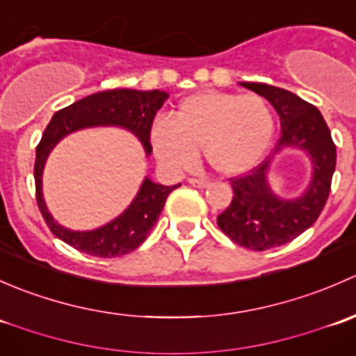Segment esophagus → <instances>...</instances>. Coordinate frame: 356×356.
I'll use <instances>...</instances> for the list:
<instances>
[{
    "mask_svg": "<svg viewBox=\"0 0 356 356\" xmlns=\"http://www.w3.org/2000/svg\"><path fill=\"white\" fill-rule=\"evenodd\" d=\"M189 184L195 186V188L203 189V188H207V186H208V181H207V179H189Z\"/></svg>",
    "mask_w": 356,
    "mask_h": 356,
    "instance_id": "1",
    "label": "esophagus"
}]
</instances>
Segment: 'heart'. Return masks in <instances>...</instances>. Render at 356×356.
Wrapping results in <instances>:
<instances>
[{
    "instance_id": "b5f03b06",
    "label": "heart",
    "mask_w": 356,
    "mask_h": 356,
    "mask_svg": "<svg viewBox=\"0 0 356 356\" xmlns=\"http://www.w3.org/2000/svg\"><path fill=\"white\" fill-rule=\"evenodd\" d=\"M274 136V111L261 96L208 89L182 99L172 120L155 122L152 145L174 170L191 168L203 148L215 170L241 175L267 156Z\"/></svg>"
}]
</instances>
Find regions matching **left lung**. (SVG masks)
Returning a JSON list of instances; mask_svg holds the SVG:
<instances>
[{
    "label": "left lung",
    "mask_w": 356,
    "mask_h": 356,
    "mask_svg": "<svg viewBox=\"0 0 356 356\" xmlns=\"http://www.w3.org/2000/svg\"><path fill=\"white\" fill-rule=\"evenodd\" d=\"M239 84L274 106L281 120V139L250 174L231 179L234 196L217 224L239 246L265 251L293 241L315 224L331 191L336 146L321 111L300 96L258 82ZM284 149H300L311 160V179L296 199H282L268 182L271 165Z\"/></svg>",
    "instance_id": "left-lung-1"
}]
</instances>
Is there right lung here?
I'll return each instance as SVG.
<instances>
[{"label":"right lung","instance_id":"add662e5","mask_svg":"<svg viewBox=\"0 0 356 356\" xmlns=\"http://www.w3.org/2000/svg\"><path fill=\"white\" fill-rule=\"evenodd\" d=\"M167 91H138V89H111L89 95L79 102L72 103L53 115L51 122L42 132L41 143L35 148V198L38 207L44 217L46 224L53 234L67 245L74 246L82 253L92 257L113 258L134 251L148 238L149 231L156 224L167 196L177 186H163L145 177L138 195L118 217L92 231H72L58 224L49 213L42 196V172L46 160L56 145L68 134L91 127H120L132 132L143 145L146 156L152 155V132L153 118L161 108Z\"/></svg>","mask_w":356,"mask_h":356}]
</instances>
